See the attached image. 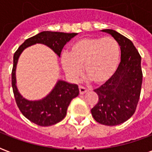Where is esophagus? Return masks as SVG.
I'll return each instance as SVG.
<instances>
[{"instance_id":"esophagus-1","label":"esophagus","mask_w":152,"mask_h":152,"mask_svg":"<svg viewBox=\"0 0 152 152\" xmlns=\"http://www.w3.org/2000/svg\"><path fill=\"white\" fill-rule=\"evenodd\" d=\"M79 90H80V94H86V93L88 91V89H86L84 86H79Z\"/></svg>"}]
</instances>
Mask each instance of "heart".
Wrapping results in <instances>:
<instances>
[{
    "label": "heart",
    "instance_id": "b5f03b06",
    "mask_svg": "<svg viewBox=\"0 0 152 152\" xmlns=\"http://www.w3.org/2000/svg\"><path fill=\"white\" fill-rule=\"evenodd\" d=\"M121 60L120 45L112 37H85L62 53L61 63L69 78L76 80L82 73L93 83L103 85L116 72Z\"/></svg>",
    "mask_w": 152,
    "mask_h": 152
}]
</instances>
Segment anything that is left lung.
<instances>
[{"mask_svg":"<svg viewBox=\"0 0 152 152\" xmlns=\"http://www.w3.org/2000/svg\"><path fill=\"white\" fill-rule=\"evenodd\" d=\"M102 31L118 42L121 61L112 79L94 90L99 102L91 113L97 122L113 126L128 121L135 112L142 83L141 56L133 42L123 35L112 29Z\"/></svg>","mask_w":152,"mask_h":152,"instance_id":"obj_1","label":"left lung"}]
</instances>
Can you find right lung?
I'll list each match as a JSON object with an SVG mask.
<instances>
[{"mask_svg":"<svg viewBox=\"0 0 152 152\" xmlns=\"http://www.w3.org/2000/svg\"><path fill=\"white\" fill-rule=\"evenodd\" d=\"M77 33H64L58 31H41L28 38L18 47L14 54V65L12 69V88L15 101L22 114L29 121L40 126H50L63 120L66 116L70 102L79 95L78 86L58 80L53 89L45 98L40 100H28L18 92L16 86V66L20 54L28 47L43 44L50 47L60 57L63 46Z\"/></svg>","mask_w":152,"mask_h":152,"instance_id":"add662e5","label":"right lung"}]
</instances>
